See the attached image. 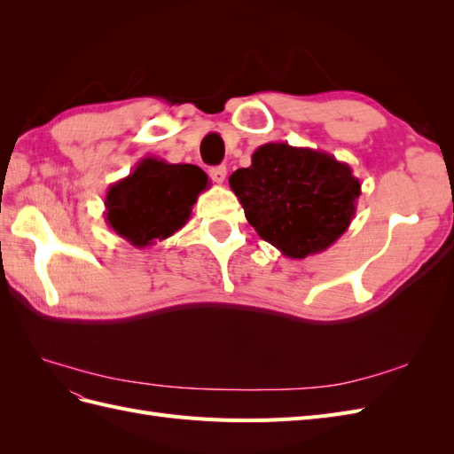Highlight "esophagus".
I'll list each match as a JSON object with an SVG mask.
<instances>
[{
  "mask_svg": "<svg viewBox=\"0 0 454 454\" xmlns=\"http://www.w3.org/2000/svg\"><path fill=\"white\" fill-rule=\"evenodd\" d=\"M212 182H215L217 185H222L225 182V176H227V168L225 167H214L208 170Z\"/></svg>",
  "mask_w": 454,
  "mask_h": 454,
  "instance_id": "1",
  "label": "esophagus"
}]
</instances>
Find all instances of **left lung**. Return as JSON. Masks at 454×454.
<instances>
[{"label": "left lung", "instance_id": "1", "mask_svg": "<svg viewBox=\"0 0 454 454\" xmlns=\"http://www.w3.org/2000/svg\"><path fill=\"white\" fill-rule=\"evenodd\" d=\"M229 185L257 235L290 259L327 250L352 223L362 193L347 162L286 142L259 145Z\"/></svg>", "mask_w": 454, "mask_h": 454}]
</instances>
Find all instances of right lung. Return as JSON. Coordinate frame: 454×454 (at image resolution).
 Here are the masks:
<instances>
[{"label":"right lung","mask_w":454,"mask_h":454,"mask_svg":"<svg viewBox=\"0 0 454 454\" xmlns=\"http://www.w3.org/2000/svg\"><path fill=\"white\" fill-rule=\"evenodd\" d=\"M208 187V176L195 164L145 157L127 177L109 185L106 223L136 248L153 246L187 223L193 204Z\"/></svg>","instance_id":"obj_1"}]
</instances>
